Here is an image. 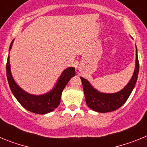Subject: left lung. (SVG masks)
<instances>
[{
	"label": "left lung",
	"instance_id": "left-lung-1",
	"mask_svg": "<svg viewBox=\"0 0 147 147\" xmlns=\"http://www.w3.org/2000/svg\"><path fill=\"white\" fill-rule=\"evenodd\" d=\"M139 71V62L138 59V51L136 52V67L129 82L123 89L113 93H102L93 88L88 80L80 77L82 82L85 101L88 107L98 113L114 111L124 105L130 96L135 88Z\"/></svg>",
	"mask_w": 147,
	"mask_h": 147
}]
</instances>
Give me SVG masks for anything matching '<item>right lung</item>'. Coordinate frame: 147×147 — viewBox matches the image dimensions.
<instances>
[{"mask_svg": "<svg viewBox=\"0 0 147 147\" xmlns=\"http://www.w3.org/2000/svg\"><path fill=\"white\" fill-rule=\"evenodd\" d=\"M13 39L9 46L10 51L12 46ZM75 76V68L68 67L62 71L60 76L56 82L54 88L50 91L41 95H34L28 93L22 89L15 81L11 72L9 56L8 57L6 63V76H7L9 85L19 103L25 109L37 114H46L55 110L59 106L61 100L62 90L73 76Z\"/></svg>", "mask_w": 147, "mask_h": 147, "instance_id": "right-lung-1", "label": "right lung"}]
</instances>
